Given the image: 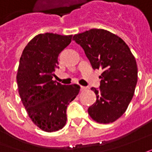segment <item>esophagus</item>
Here are the masks:
<instances>
[{"mask_svg":"<svg viewBox=\"0 0 152 152\" xmlns=\"http://www.w3.org/2000/svg\"><path fill=\"white\" fill-rule=\"evenodd\" d=\"M80 91H85V90L87 89V87H86V86H80Z\"/></svg>","mask_w":152,"mask_h":152,"instance_id":"1","label":"esophagus"}]
</instances>
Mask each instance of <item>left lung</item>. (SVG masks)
<instances>
[{
	"mask_svg": "<svg viewBox=\"0 0 152 152\" xmlns=\"http://www.w3.org/2000/svg\"><path fill=\"white\" fill-rule=\"evenodd\" d=\"M73 40L83 48L92 68L103 71L100 88H91L96 100L88 114L98 123L114 122L126 111L135 92L136 59L121 37L106 30L91 29Z\"/></svg>",
	"mask_w": 152,
	"mask_h": 152,
	"instance_id": "8db88e82",
	"label": "left lung"
}]
</instances>
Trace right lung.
<instances>
[{"label": "right lung", "mask_w": 152, "mask_h": 152, "mask_svg": "<svg viewBox=\"0 0 152 152\" xmlns=\"http://www.w3.org/2000/svg\"><path fill=\"white\" fill-rule=\"evenodd\" d=\"M72 39V35L39 34L29 41L20 58L16 75L20 97L33 123L46 132L63 128L67 106L80 91L77 85L53 80L59 54Z\"/></svg>", "instance_id": "add662e5"}]
</instances>
